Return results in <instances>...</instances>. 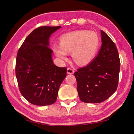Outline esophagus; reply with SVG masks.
I'll return each mask as SVG.
<instances>
[{
	"label": "esophagus",
	"instance_id": "1",
	"mask_svg": "<svg viewBox=\"0 0 134 134\" xmlns=\"http://www.w3.org/2000/svg\"><path fill=\"white\" fill-rule=\"evenodd\" d=\"M74 71L73 69H72L68 68V69H67V73L68 74H74Z\"/></svg>",
	"mask_w": 134,
	"mask_h": 134
}]
</instances>
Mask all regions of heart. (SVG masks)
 Masks as SVG:
<instances>
[{
  "mask_svg": "<svg viewBox=\"0 0 134 134\" xmlns=\"http://www.w3.org/2000/svg\"><path fill=\"white\" fill-rule=\"evenodd\" d=\"M99 45V38L96 32L78 30L63 35L60 38V45L54 46L59 58L66 60L68 53L72 52V58L79 65L90 63L94 58Z\"/></svg>",
  "mask_w": 134,
  "mask_h": 134,
  "instance_id": "heart-1",
  "label": "heart"
}]
</instances>
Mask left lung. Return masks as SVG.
<instances>
[{
	"label": "left lung",
	"instance_id": "1",
	"mask_svg": "<svg viewBox=\"0 0 134 134\" xmlns=\"http://www.w3.org/2000/svg\"><path fill=\"white\" fill-rule=\"evenodd\" d=\"M102 45L98 54L86 66L74 72L77 91L85 103L102 102L115 92L118 86L120 60L115 43L101 30Z\"/></svg>",
	"mask_w": 134,
	"mask_h": 134
}]
</instances>
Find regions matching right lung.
Segmentation results:
<instances>
[{"instance_id": "obj_1", "label": "right lung", "mask_w": 134, "mask_h": 134, "mask_svg": "<svg viewBox=\"0 0 134 134\" xmlns=\"http://www.w3.org/2000/svg\"><path fill=\"white\" fill-rule=\"evenodd\" d=\"M61 26L36 28L25 39L16 58L15 75L19 91L28 102L37 106L55 103L66 76V68H59L48 47L51 34Z\"/></svg>"}]
</instances>
